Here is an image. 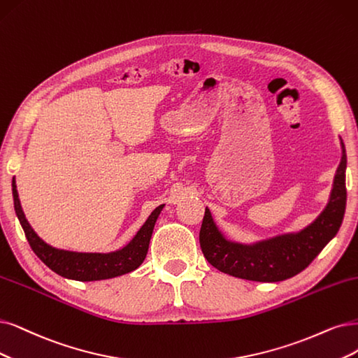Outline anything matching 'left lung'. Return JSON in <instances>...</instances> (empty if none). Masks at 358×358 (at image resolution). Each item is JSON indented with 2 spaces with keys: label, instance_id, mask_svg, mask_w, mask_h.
<instances>
[{
  "label": "left lung",
  "instance_id": "obj_1",
  "mask_svg": "<svg viewBox=\"0 0 358 358\" xmlns=\"http://www.w3.org/2000/svg\"><path fill=\"white\" fill-rule=\"evenodd\" d=\"M342 157L327 205L311 224L299 231L285 233L254 243L227 239L206 208L199 242L209 264L226 274L254 282H282L307 268L322 249L336 236L347 205V153L341 140Z\"/></svg>",
  "mask_w": 358,
  "mask_h": 358
}]
</instances>
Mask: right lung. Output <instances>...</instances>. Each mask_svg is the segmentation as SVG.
Segmentation results:
<instances>
[{
	"mask_svg": "<svg viewBox=\"0 0 358 358\" xmlns=\"http://www.w3.org/2000/svg\"><path fill=\"white\" fill-rule=\"evenodd\" d=\"M11 187L16 215L35 255L41 259L50 270L57 273L59 275L79 282L112 279V277L122 275L138 268L145 255H148L156 220L165 206L159 205L149 215V218L145 220L137 234L132 237V241L122 249H117L115 252L109 254L73 252V250L52 248L34 231L31 224L23 214L15 178H13Z\"/></svg>",
	"mask_w": 358,
	"mask_h": 358,
	"instance_id": "1",
	"label": "right lung"
}]
</instances>
